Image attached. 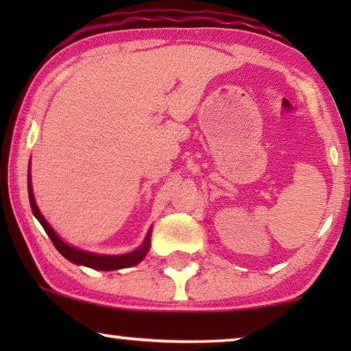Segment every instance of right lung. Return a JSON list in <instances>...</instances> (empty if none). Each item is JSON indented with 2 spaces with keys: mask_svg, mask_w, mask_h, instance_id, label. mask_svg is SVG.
<instances>
[{
  "mask_svg": "<svg viewBox=\"0 0 351 351\" xmlns=\"http://www.w3.org/2000/svg\"><path fill=\"white\" fill-rule=\"evenodd\" d=\"M28 198H30V206L33 210V215L38 219V222L43 225V228L46 230L47 237L51 238V241L54 243L57 251H59L62 256H64L66 261L76 263V265H84L89 268H94V270L100 271H112V270H119V268H128L134 267L137 263H141L145 256L150 251V238H152V228L148 230L145 239L138 246L136 251L126 252V254H118V256H107V254H95L89 251H83V249H78L71 244L65 243L59 234L54 232V228L47 223V220L43 217V214L38 209L35 195H33V186H32V176L30 171H28Z\"/></svg>",
  "mask_w": 351,
  "mask_h": 351,
  "instance_id": "1",
  "label": "right lung"
}]
</instances>
